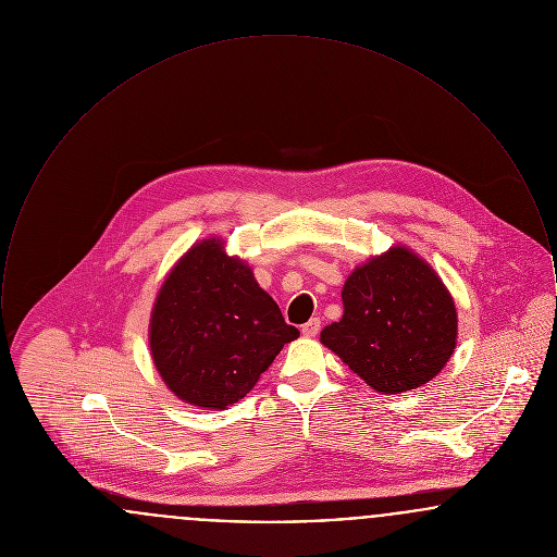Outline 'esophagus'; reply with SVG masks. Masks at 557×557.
I'll return each instance as SVG.
<instances>
[{
	"label": "esophagus",
	"mask_w": 557,
	"mask_h": 557,
	"mask_svg": "<svg viewBox=\"0 0 557 557\" xmlns=\"http://www.w3.org/2000/svg\"><path fill=\"white\" fill-rule=\"evenodd\" d=\"M300 332H302V336H305V338H315L319 334V319L313 318L311 321H307V323L302 325V330H300Z\"/></svg>",
	"instance_id": "esophagus-1"
}]
</instances>
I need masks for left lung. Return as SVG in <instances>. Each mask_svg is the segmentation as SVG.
<instances>
[{
  "label": "left lung",
  "instance_id": "obj_1",
  "mask_svg": "<svg viewBox=\"0 0 557 557\" xmlns=\"http://www.w3.org/2000/svg\"><path fill=\"white\" fill-rule=\"evenodd\" d=\"M343 319L325 325L319 341L375 393L424 386L457 346L449 288L409 246L395 244L355 267L343 286Z\"/></svg>",
  "mask_w": 557,
  "mask_h": 557
}]
</instances>
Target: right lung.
<instances>
[{
  "mask_svg": "<svg viewBox=\"0 0 557 557\" xmlns=\"http://www.w3.org/2000/svg\"><path fill=\"white\" fill-rule=\"evenodd\" d=\"M300 332L284 321L250 265L205 238L166 273L148 345L166 388L187 405L227 409L246 397Z\"/></svg>",
  "mask_w": 557,
  "mask_h": 557,
  "instance_id": "obj_1",
  "label": "right lung"
}]
</instances>
